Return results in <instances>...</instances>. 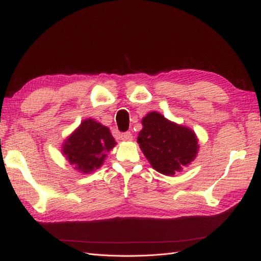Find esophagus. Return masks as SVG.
Returning a JSON list of instances; mask_svg holds the SVG:
<instances>
[{
	"label": "esophagus",
	"mask_w": 261,
	"mask_h": 261,
	"mask_svg": "<svg viewBox=\"0 0 261 261\" xmlns=\"http://www.w3.org/2000/svg\"><path fill=\"white\" fill-rule=\"evenodd\" d=\"M121 138H122V140L129 141V140L133 139V135H132L130 132H125V133H123L122 135H121Z\"/></svg>",
	"instance_id": "34e87169"
}]
</instances>
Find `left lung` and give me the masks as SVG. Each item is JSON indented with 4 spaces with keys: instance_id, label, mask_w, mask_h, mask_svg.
Segmentation results:
<instances>
[{
    "instance_id": "left-lung-1",
    "label": "left lung",
    "mask_w": 261,
    "mask_h": 261,
    "mask_svg": "<svg viewBox=\"0 0 261 261\" xmlns=\"http://www.w3.org/2000/svg\"><path fill=\"white\" fill-rule=\"evenodd\" d=\"M143 129L137 143L151 167L164 175H174L197 155L199 145L196 134L158 112L148 113L141 121Z\"/></svg>"
}]
</instances>
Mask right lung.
Returning a JSON list of instances; mask_svg holds the SVG:
<instances>
[{
  "label": "right lung",
  "mask_w": 261,
  "mask_h": 261,
  "mask_svg": "<svg viewBox=\"0 0 261 261\" xmlns=\"http://www.w3.org/2000/svg\"><path fill=\"white\" fill-rule=\"evenodd\" d=\"M115 145V140L107 126L88 118L68 136L62 150L68 162L78 172L88 174L103 164L107 152Z\"/></svg>",
  "instance_id": "add662e5"
}]
</instances>
